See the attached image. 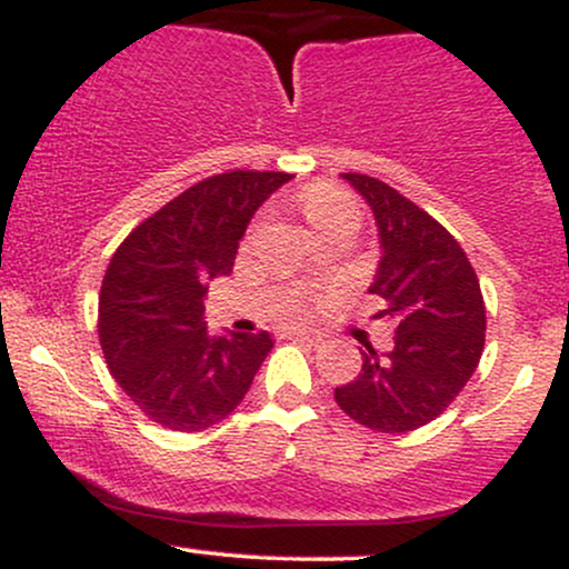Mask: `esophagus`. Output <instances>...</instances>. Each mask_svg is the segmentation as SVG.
I'll return each instance as SVG.
<instances>
[{
	"mask_svg": "<svg viewBox=\"0 0 569 569\" xmlns=\"http://www.w3.org/2000/svg\"><path fill=\"white\" fill-rule=\"evenodd\" d=\"M278 337L280 339H307V342H318V335H312V331H307V329H297V326H291V329H280Z\"/></svg>",
	"mask_w": 569,
	"mask_h": 569,
	"instance_id": "obj_1",
	"label": "esophagus"
}]
</instances>
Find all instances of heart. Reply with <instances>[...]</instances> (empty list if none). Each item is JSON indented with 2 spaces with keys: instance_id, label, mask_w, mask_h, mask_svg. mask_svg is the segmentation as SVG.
I'll use <instances>...</instances> for the list:
<instances>
[{
  "instance_id": "1",
  "label": "heart",
  "mask_w": 569,
  "mask_h": 569,
  "mask_svg": "<svg viewBox=\"0 0 569 569\" xmlns=\"http://www.w3.org/2000/svg\"><path fill=\"white\" fill-rule=\"evenodd\" d=\"M299 206H302L305 217L321 230L326 221H329L331 213H337L339 208L350 206V200L331 187H310L305 189L302 198H299Z\"/></svg>"
}]
</instances>
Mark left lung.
I'll list each match as a JSON object with an SVG mask.
<instances>
[{"label":"left lung","mask_w":569,"mask_h":569,"mask_svg":"<svg viewBox=\"0 0 569 569\" xmlns=\"http://www.w3.org/2000/svg\"><path fill=\"white\" fill-rule=\"evenodd\" d=\"M371 206L380 267L369 293L396 321L393 348L361 350L358 377L335 390L339 409L377 433L428 426L466 388L485 350L487 310L479 278L460 243L393 187L342 173Z\"/></svg>","instance_id":"obj_1"}]
</instances>
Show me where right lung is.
I'll list each match as a JSON object with an SVG mask.
<instances>
[{"instance_id": "1", "label": "right lung", "mask_w": 569, "mask_h": 569, "mask_svg": "<svg viewBox=\"0 0 569 569\" xmlns=\"http://www.w3.org/2000/svg\"><path fill=\"white\" fill-rule=\"evenodd\" d=\"M291 173L208 176L122 240L98 297V339L112 377L162 428L194 433L232 415L272 339L213 337L202 318L208 280L230 276L257 208Z\"/></svg>"}]
</instances>
